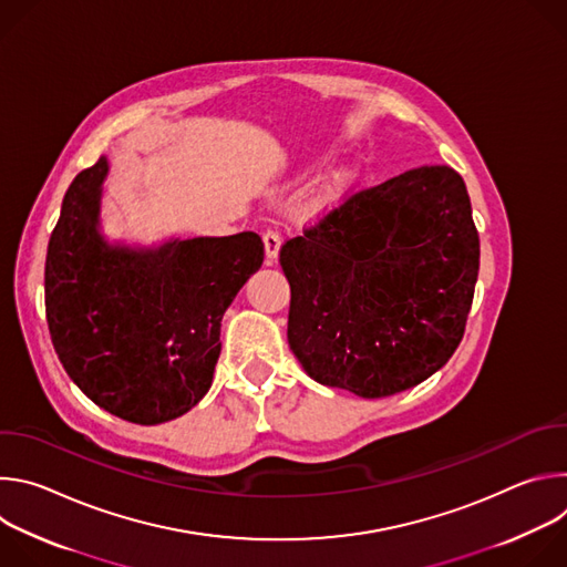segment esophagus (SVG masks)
<instances>
[{"mask_svg":"<svg viewBox=\"0 0 567 567\" xmlns=\"http://www.w3.org/2000/svg\"><path fill=\"white\" fill-rule=\"evenodd\" d=\"M262 241H265V251H267V260L269 262H276L278 260V254H280V235L276 230H267L262 235Z\"/></svg>","mask_w":567,"mask_h":567,"instance_id":"esophagus-1","label":"esophagus"}]
</instances>
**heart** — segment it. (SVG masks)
I'll use <instances>...</instances> for the list:
<instances>
[{"label": "heart", "instance_id": "heart-1", "mask_svg": "<svg viewBox=\"0 0 567 567\" xmlns=\"http://www.w3.org/2000/svg\"><path fill=\"white\" fill-rule=\"evenodd\" d=\"M352 179H354V173L350 168L334 171L326 182L320 184V188L316 190V195H313V210L316 213H326V210L334 208L343 199V195L348 193Z\"/></svg>", "mask_w": 567, "mask_h": 567}]
</instances>
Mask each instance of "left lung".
I'll return each instance as SVG.
<instances>
[{
    "label": "left lung",
    "mask_w": 567,
    "mask_h": 567,
    "mask_svg": "<svg viewBox=\"0 0 567 567\" xmlns=\"http://www.w3.org/2000/svg\"><path fill=\"white\" fill-rule=\"evenodd\" d=\"M287 341L318 383L363 399L435 374L462 341L480 237L462 177L422 166L352 195L280 249Z\"/></svg>",
    "instance_id": "1"
}]
</instances>
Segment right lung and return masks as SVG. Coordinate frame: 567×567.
<instances>
[{
	"label": "right lung",
	"instance_id": "add662e5",
	"mask_svg": "<svg viewBox=\"0 0 567 567\" xmlns=\"http://www.w3.org/2000/svg\"><path fill=\"white\" fill-rule=\"evenodd\" d=\"M110 158L80 173L60 208L44 269L53 348L96 406L156 426L204 399L219 359L221 316L262 267L258 233L171 235L152 245L103 228Z\"/></svg>",
	"mask_w": 567,
	"mask_h": 567
}]
</instances>
